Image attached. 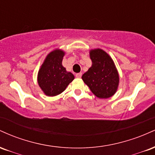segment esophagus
<instances>
[{
	"label": "esophagus",
	"mask_w": 155,
	"mask_h": 155,
	"mask_svg": "<svg viewBox=\"0 0 155 155\" xmlns=\"http://www.w3.org/2000/svg\"><path fill=\"white\" fill-rule=\"evenodd\" d=\"M81 76H82V74H81V73H78V74H76V78H81Z\"/></svg>",
	"instance_id": "esophagus-1"
}]
</instances>
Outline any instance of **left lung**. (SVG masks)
I'll return each mask as SVG.
<instances>
[{
	"instance_id": "left-lung-1",
	"label": "left lung",
	"mask_w": 155,
	"mask_h": 155,
	"mask_svg": "<svg viewBox=\"0 0 155 155\" xmlns=\"http://www.w3.org/2000/svg\"><path fill=\"white\" fill-rule=\"evenodd\" d=\"M90 54L92 65L83 74V81L99 98L111 97L119 84V74L113 60L100 49L92 50Z\"/></svg>"
}]
</instances>
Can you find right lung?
I'll return each mask as SVG.
<instances>
[{"instance_id": "add662e5", "label": "right lung", "mask_w": 155, "mask_h": 155, "mask_svg": "<svg viewBox=\"0 0 155 155\" xmlns=\"http://www.w3.org/2000/svg\"><path fill=\"white\" fill-rule=\"evenodd\" d=\"M63 56L64 52L59 49L51 51L38 71V83L48 96L59 95L74 79V76L62 65Z\"/></svg>"}]
</instances>
